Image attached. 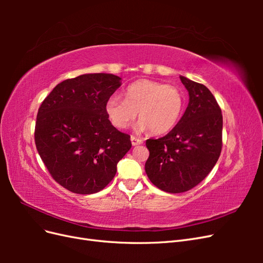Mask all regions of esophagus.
Instances as JSON below:
<instances>
[{
    "instance_id": "34e87169",
    "label": "esophagus",
    "mask_w": 263,
    "mask_h": 263,
    "mask_svg": "<svg viewBox=\"0 0 263 263\" xmlns=\"http://www.w3.org/2000/svg\"><path fill=\"white\" fill-rule=\"evenodd\" d=\"M130 140H132V145L133 146H138V145H141L142 142H144V141H142V139L137 138V137H135V136H132Z\"/></svg>"
}]
</instances>
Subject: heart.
Listing matches in <instances>:
<instances>
[{
	"label": "heart",
	"instance_id": "b5f03b06",
	"mask_svg": "<svg viewBox=\"0 0 263 263\" xmlns=\"http://www.w3.org/2000/svg\"><path fill=\"white\" fill-rule=\"evenodd\" d=\"M184 98L178 87L141 79L128 85L125 100L112 95L105 102V113L116 128L128 127L137 116L136 128L155 135L170 132L181 117Z\"/></svg>",
	"mask_w": 263,
	"mask_h": 263
}]
</instances>
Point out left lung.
<instances>
[{"label":"left lung","instance_id":"8db88e82","mask_svg":"<svg viewBox=\"0 0 263 263\" xmlns=\"http://www.w3.org/2000/svg\"><path fill=\"white\" fill-rule=\"evenodd\" d=\"M189 104L174 128L159 139H148L145 170L149 180L168 193H182L202 182L221 151L222 115L211 91L180 76Z\"/></svg>","mask_w":263,"mask_h":263}]
</instances>
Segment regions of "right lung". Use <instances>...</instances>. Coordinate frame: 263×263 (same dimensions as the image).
<instances>
[{"label": "right lung", "instance_id": "1", "mask_svg": "<svg viewBox=\"0 0 263 263\" xmlns=\"http://www.w3.org/2000/svg\"><path fill=\"white\" fill-rule=\"evenodd\" d=\"M121 85L122 79L110 73L81 74L55 85L38 109V154L71 192H100L132 148L129 135L117 130L105 113V102Z\"/></svg>", "mask_w": 263, "mask_h": 263}]
</instances>
